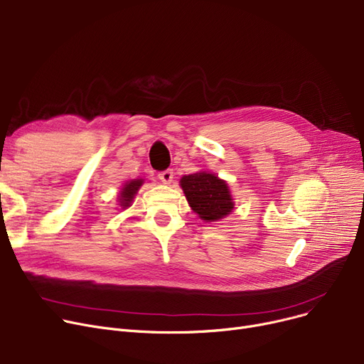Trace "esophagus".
<instances>
[{
  "label": "esophagus",
  "instance_id": "1",
  "mask_svg": "<svg viewBox=\"0 0 364 364\" xmlns=\"http://www.w3.org/2000/svg\"><path fill=\"white\" fill-rule=\"evenodd\" d=\"M158 177L164 184H169L172 181V178H174V172H172V169H165V171L159 172Z\"/></svg>",
  "mask_w": 364,
  "mask_h": 364
}]
</instances>
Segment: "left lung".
Segmentation results:
<instances>
[{"label":"left lung","instance_id":"left-lung-1","mask_svg":"<svg viewBox=\"0 0 364 364\" xmlns=\"http://www.w3.org/2000/svg\"><path fill=\"white\" fill-rule=\"evenodd\" d=\"M180 186L190 208L206 223L218 221L233 211L235 202L230 188L213 172L200 171L184 176L180 180Z\"/></svg>","mask_w":364,"mask_h":364}]
</instances>
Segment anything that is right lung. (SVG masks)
I'll list each match as a JSON object with an SVG mask.
<instances>
[{
  "mask_svg": "<svg viewBox=\"0 0 364 364\" xmlns=\"http://www.w3.org/2000/svg\"><path fill=\"white\" fill-rule=\"evenodd\" d=\"M143 183H144V180H131V181H127L125 184H124V187L121 188V193H119V205L125 209V208H128L131 203H132V200H134V196L137 195V192H139V188L143 186Z\"/></svg>",
  "mask_w": 364,
  "mask_h": 364,
  "instance_id": "1",
  "label": "right lung"
}]
</instances>
